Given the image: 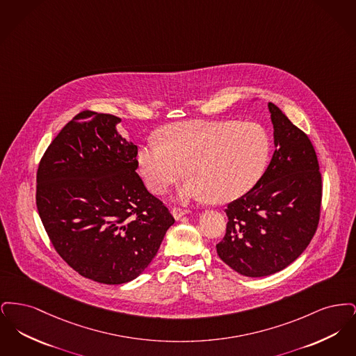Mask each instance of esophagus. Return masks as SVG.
Segmentation results:
<instances>
[{
  "label": "esophagus",
  "instance_id": "1",
  "mask_svg": "<svg viewBox=\"0 0 356 356\" xmlns=\"http://www.w3.org/2000/svg\"><path fill=\"white\" fill-rule=\"evenodd\" d=\"M170 213H172V216H173L176 220H180L184 215L189 213V211H188V209H183V208H179V207H173V208L170 209Z\"/></svg>",
  "mask_w": 356,
  "mask_h": 356
}]
</instances>
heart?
<instances>
[{"label": "heart", "instance_id": "b5f03b06", "mask_svg": "<svg viewBox=\"0 0 356 356\" xmlns=\"http://www.w3.org/2000/svg\"><path fill=\"white\" fill-rule=\"evenodd\" d=\"M160 136L140 147V172L156 193L188 172L192 177L179 192L184 202L235 200L259 181L271 153L270 136L254 122L191 120L167 125Z\"/></svg>", "mask_w": 356, "mask_h": 356}]
</instances>
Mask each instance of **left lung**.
<instances>
[{"label":"left lung","instance_id":"left-lung-1","mask_svg":"<svg viewBox=\"0 0 356 356\" xmlns=\"http://www.w3.org/2000/svg\"><path fill=\"white\" fill-rule=\"evenodd\" d=\"M275 152L256 186L228 204L221 260L248 277L282 271L305 252L321 216L322 176L315 149L272 102Z\"/></svg>","mask_w":356,"mask_h":356}]
</instances>
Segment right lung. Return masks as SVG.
Masks as SVG:
<instances>
[{
	"instance_id": "1",
	"label": "right lung",
	"mask_w": 356,
	"mask_h": 356,
	"mask_svg": "<svg viewBox=\"0 0 356 356\" xmlns=\"http://www.w3.org/2000/svg\"><path fill=\"white\" fill-rule=\"evenodd\" d=\"M121 119L84 111L61 129L37 170L35 203L53 247L81 276L122 284L151 264L175 219L136 173Z\"/></svg>"
}]
</instances>
